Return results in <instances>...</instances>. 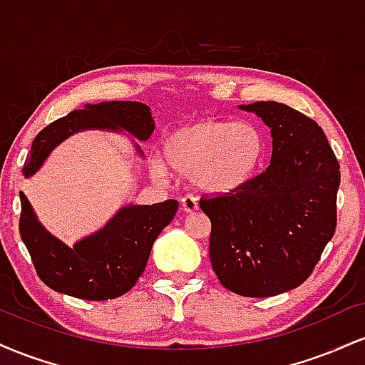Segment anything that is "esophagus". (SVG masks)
I'll list each match as a JSON object with an SVG mask.
<instances>
[{
  "instance_id": "esophagus-1",
  "label": "esophagus",
  "mask_w": 365,
  "mask_h": 365,
  "mask_svg": "<svg viewBox=\"0 0 365 365\" xmlns=\"http://www.w3.org/2000/svg\"><path fill=\"white\" fill-rule=\"evenodd\" d=\"M182 209L185 212H194L199 209V204H197V199L194 195H185L182 197Z\"/></svg>"
}]
</instances>
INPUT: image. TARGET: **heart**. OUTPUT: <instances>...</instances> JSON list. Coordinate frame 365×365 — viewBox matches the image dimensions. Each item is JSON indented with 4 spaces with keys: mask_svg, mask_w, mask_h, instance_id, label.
Returning <instances> with one entry per match:
<instances>
[{
    "mask_svg": "<svg viewBox=\"0 0 365 365\" xmlns=\"http://www.w3.org/2000/svg\"><path fill=\"white\" fill-rule=\"evenodd\" d=\"M264 137L257 127L244 121L202 118L173 128L161 142L163 163H153L156 178L168 170L192 177L209 192L242 187L257 173L264 158Z\"/></svg>",
    "mask_w": 365,
    "mask_h": 365,
    "instance_id": "b5f03b06",
    "label": "heart"
}]
</instances>
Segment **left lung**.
<instances>
[{"label":"left lung","instance_id":"8db88e82","mask_svg":"<svg viewBox=\"0 0 365 365\" xmlns=\"http://www.w3.org/2000/svg\"><path fill=\"white\" fill-rule=\"evenodd\" d=\"M271 128L273 154L242 187L202 195L209 257L225 288L273 297L300 287L336 230L340 163L319 125L276 101L240 106Z\"/></svg>","mask_w":365,"mask_h":365}]
</instances>
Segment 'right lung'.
<instances>
[{"label":"right lung","mask_w":365,"mask_h":365,"mask_svg":"<svg viewBox=\"0 0 365 365\" xmlns=\"http://www.w3.org/2000/svg\"><path fill=\"white\" fill-rule=\"evenodd\" d=\"M83 128H120L145 140L153 133L154 120L148 104L135 101L87 104L70 111L37 133L24 163L25 177L39 170L54 145ZM20 204V237L37 276L54 292L82 300H111L127 293L144 273L154 240L178 209L175 199L153 206L123 207L101 232L70 249L39 225L22 192Z\"/></svg>","instance_id":"right-lung-1"}]
</instances>
